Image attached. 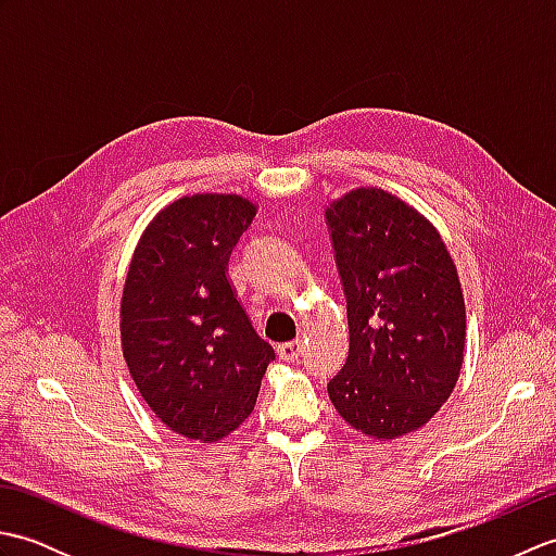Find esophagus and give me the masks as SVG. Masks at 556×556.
<instances>
[{
  "instance_id": "obj_1",
  "label": "esophagus",
  "mask_w": 556,
  "mask_h": 556,
  "mask_svg": "<svg viewBox=\"0 0 556 556\" xmlns=\"http://www.w3.org/2000/svg\"><path fill=\"white\" fill-rule=\"evenodd\" d=\"M301 353H303V341H301V339H296V341H289V344H281V346H277V356H279L281 361H287V363L299 361V358H301Z\"/></svg>"
}]
</instances>
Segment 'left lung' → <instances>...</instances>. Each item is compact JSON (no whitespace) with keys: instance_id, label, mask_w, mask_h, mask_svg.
<instances>
[{"instance_id":"obj_1","label":"left lung","mask_w":556,"mask_h":556,"mask_svg":"<svg viewBox=\"0 0 556 556\" xmlns=\"http://www.w3.org/2000/svg\"><path fill=\"white\" fill-rule=\"evenodd\" d=\"M325 217L349 317V358L327 392L351 428L396 440L456 387L466 349L456 265L430 219L382 188H356Z\"/></svg>"}]
</instances>
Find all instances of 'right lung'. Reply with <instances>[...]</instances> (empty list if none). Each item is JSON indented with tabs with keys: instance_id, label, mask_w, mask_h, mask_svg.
<instances>
[{
	"instance_id": "1",
	"label": "right lung",
	"mask_w": 556,
	"mask_h": 556,
	"mask_svg": "<svg viewBox=\"0 0 556 556\" xmlns=\"http://www.w3.org/2000/svg\"><path fill=\"white\" fill-rule=\"evenodd\" d=\"M257 207L195 193L157 212L122 296L124 358L150 410L176 434L217 442L251 416L271 349L229 281V257Z\"/></svg>"
}]
</instances>
